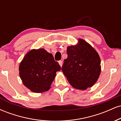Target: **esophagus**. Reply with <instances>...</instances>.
<instances>
[{"label": "esophagus", "instance_id": "obj_1", "mask_svg": "<svg viewBox=\"0 0 121 121\" xmlns=\"http://www.w3.org/2000/svg\"><path fill=\"white\" fill-rule=\"evenodd\" d=\"M59 65L61 66V67L62 65V61L61 60H60L59 61Z\"/></svg>", "mask_w": 121, "mask_h": 121}]
</instances>
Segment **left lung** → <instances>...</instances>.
Masks as SVG:
<instances>
[{"instance_id":"8db88e82","label":"left lung","mask_w":121,"mask_h":121,"mask_svg":"<svg viewBox=\"0 0 121 121\" xmlns=\"http://www.w3.org/2000/svg\"><path fill=\"white\" fill-rule=\"evenodd\" d=\"M79 44L67 48V59L61 70L74 88L85 90L96 82L101 73V60L98 53L82 39Z\"/></svg>"}]
</instances>
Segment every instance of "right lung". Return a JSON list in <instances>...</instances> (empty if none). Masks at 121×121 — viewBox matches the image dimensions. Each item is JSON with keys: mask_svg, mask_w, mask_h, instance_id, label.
I'll return each instance as SVG.
<instances>
[{"mask_svg": "<svg viewBox=\"0 0 121 121\" xmlns=\"http://www.w3.org/2000/svg\"><path fill=\"white\" fill-rule=\"evenodd\" d=\"M61 66L51 53L44 49L28 52L19 65V74L23 84L35 93L49 89L56 73Z\"/></svg>", "mask_w": 121, "mask_h": 121, "instance_id": "obj_1", "label": "right lung"}]
</instances>
